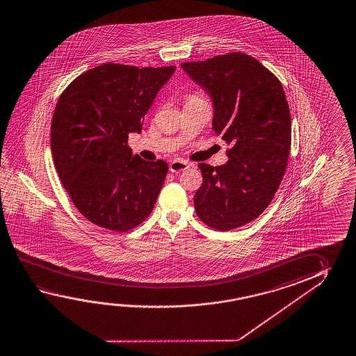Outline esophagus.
Listing matches in <instances>:
<instances>
[{"label": "esophagus", "instance_id": "obj_1", "mask_svg": "<svg viewBox=\"0 0 356 356\" xmlns=\"http://www.w3.org/2000/svg\"><path fill=\"white\" fill-rule=\"evenodd\" d=\"M188 168H190V163L185 161V160H182V159H176L174 161H171L169 165L170 171L175 172V174H179L181 171H185Z\"/></svg>", "mask_w": 356, "mask_h": 356}]
</instances>
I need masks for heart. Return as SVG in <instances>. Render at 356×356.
Here are the masks:
<instances>
[{
	"mask_svg": "<svg viewBox=\"0 0 356 356\" xmlns=\"http://www.w3.org/2000/svg\"><path fill=\"white\" fill-rule=\"evenodd\" d=\"M195 98H200V95H197V94H190V95L187 97L186 102L187 100L195 99Z\"/></svg>",
	"mask_w": 356,
	"mask_h": 356,
	"instance_id": "1",
	"label": "heart"
}]
</instances>
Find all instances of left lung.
<instances>
[{
	"label": "left lung",
	"mask_w": 356,
	"mask_h": 356,
	"mask_svg": "<svg viewBox=\"0 0 356 356\" xmlns=\"http://www.w3.org/2000/svg\"><path fill=\"white\" fill-rule=\"evenodd\" d=\"M181 67L213 100L212 128L231 145L221 166L198 163V218L217 231L256 220L272 202L291 152V111L280 79L250 54L226 53Z\"/></svg>",
	"instance_id": "left-lung-1"
}]
</instances>
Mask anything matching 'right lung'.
<instances>
[{"label":"right lung","mask_w":356,"mask_h":356,"mask_svg":"<svg viewBox=\"0 0 356 356\" xmlns=\"http://www.w3.org/2000/svg\"><path fill=\"white\" fill-rule=\"evenodd\" d=\"M175 70L105 63L60 94L51 127L53 161L76 210L94 225L127 232L152 213L169 166L131 156L128 138L140 131Z\"/></svg>","instance_id":"add662e5"}]
</instances>
